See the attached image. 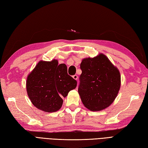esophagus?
I'll use <instances>...</instances> for the list:
<instances>
[{
  "instance_id": "obj_1",
  "label": "esophagus",
  "mask_w": 148,
  "mask_h": 148,
  "mask_svg": "<svg viewBox=\"0 0 148 148\" xmlns=\"http://www.w3.org/2000/svg\"><path fill=\"white\" fill-rule=\"evenodd\" d=\"M73 77L74 79H75V80H77V79H78V77H77V75H74Z\"/></svg>"
}]
</instances>
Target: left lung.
I'll return each mask as SVG.
<instances>
[{"label": "left lung", "mask_w": 148, "mask_h": 148, "mask_svg": "<svg viewBox=\"0 0 148 148\" xmlns=\"http://www.w3.org/2000/svg\"><path fill=\"white\" fill-rule=\"evenodd\" d=\"M82 74L78 92L86 108L101 111L114 101L120 90L119 70L105 55L84 58L80 65Z\"/></svg>", "instance_id": "8db88e82"}]
</instances>
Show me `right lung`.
I'll return each mask as SVG.
<instances>
[{
    "label": "right lung",
    "mask_w": 148,
    "mask_h": 148,
    "mask_svg": "<svg viewBox=\"0 0 148 148\" xmlns=\"http://www.w3.org/2000/svg\"><path fill=\"white\" fill-rule=\"evenodd\" d=\"M27 94L33 105L45 112H55L62 107L63 98L76 88L77 81L67 74L66 64L56 59L40 60L27 75Z\"/></svg>",
    "instance_id": "right-lung-1"
}]
</instances>
